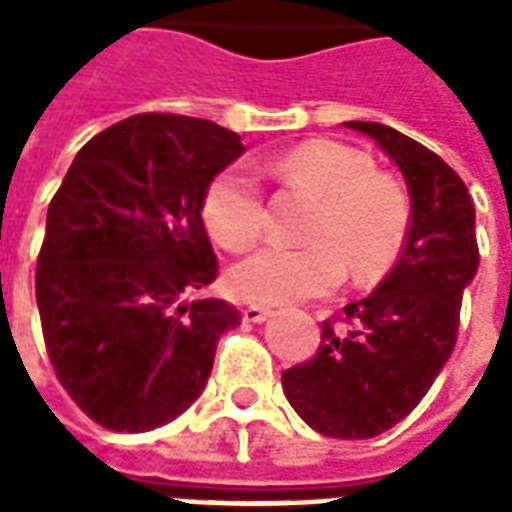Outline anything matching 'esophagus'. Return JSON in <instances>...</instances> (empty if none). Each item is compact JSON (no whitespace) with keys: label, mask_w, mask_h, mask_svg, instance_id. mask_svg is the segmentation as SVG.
Instances as JSON below:
<instances>
[{"label":"esophagus","mask_w":512,"mask_h":512,"mask_svg":"<svg viewBox=\"0 0 512 512\" xmlns=\"http://www.w3.org/2000/svg\"><path fill=\"white\" fill-rule=\"evenodd\" d=\"M274 315V310H268V307H260V304H249L244 307V321L246 323H263L268 321Z\"/></svg>","instance_id":"obj_1"}]
</instances>
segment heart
Instances as JSON below:
<instances>
[{"label": "heart", "instance_id": "heart-1", "mask_svg": "<svg viewBox=\"0 0 512 512\" xmlns=\"http://www.w3.org/2000/svg\"><path fill=\"white\" fill-rule=\"evenodd\" d=\"M285 186L318 197L307 246H263L230 271L235 296L252 304H290L334 290L351 266L356 282H376L395 263L408 230V202L365 150L310 139L271 158ZM208 233L227 249H246L266 230V202L244 164L222 169L202 194Z\"/></svg>", "mask_w": 512, "mask_h": 512}]
</instances>
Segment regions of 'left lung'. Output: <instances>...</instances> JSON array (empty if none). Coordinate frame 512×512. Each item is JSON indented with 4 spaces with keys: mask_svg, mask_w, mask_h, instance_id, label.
I'll return each instance as SVG.
<instances>
[{
    "mask_svg": "<svg viewBox=\"0 0 512 512\" xmlns=\"http://www.w3.org/2000/svg\"><path fill=\"white\" fill-rule=\"evenodd\" d=\"M345 126L373 136L400 167L411 224L395 268L340 321H323L315 356L285 370L282 389L312 430L373 439L406 419L447 365L480 249L472 194L444 158L381 123Z\"/></svg>",
    "mask_w": 512,
    "mask_h": 512,
    "instance_id": "1",
    "label": "left lung"
}]
</instances>
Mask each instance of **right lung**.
Wrapping results in <instances>:
<instances>
[{"instance_id": "right-lung-1", "label": "right lung", "mask_w": 512, "mask_h": 512, "mask_svg": "<svg viewBox=\"0 0 512 512\" xmlns=\"http://www.w3.org/2000/svg\"><path fill=\"white\" fill-rule=\"evenodd\" d=\"M241 153L211 120L145 112L93 136L54 194L40 326L60 384L98 425L145 433L180 417L241 323L227 301L191 299L219 274L202 194Z\"/></svg>"}]
</instances>
